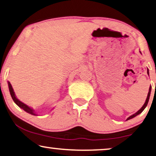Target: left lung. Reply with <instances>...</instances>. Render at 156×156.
Returning a JSON list of instances; mask_svg holds the SVG:
<instances>
[{"label": "left lung", "mask_w": 156, "mask_h": 156, "mask_svg": "<svg viewBox=\"0 0 156 156\" xmlns=\"http://www.w3.org/2000/svg\"><path fill=\"white\" fill-rule=\"evenodd\" d=\"M147 73H148V75H149V71H148V69L147 70ZM151 86L150 87V88H149V91H148V96H147V98H146V102H145L144 105H143V107H142L137 112H136L135 114H133V115H131V116H130V117H129L127 118V119H126V120H129V119H132V118L135 117L136 116L139 115V114H141V113L142 112L144 111V109L145 108H146V106H147V105H148V100H149V98H150V95H151Z\"/></svg>", "instance_id": "1"}]
</instances>
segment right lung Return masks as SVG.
<instances>
[{"instance_id": "right-lung-1", "label": "right lung", "mask_w": 156, "mask_h": 156, "mask_svg": "<svg viewBox=\"0 0 156 156\" xmlns=\"http://www.w3.org/2000/svg\"><path fill=\"white\" fill-rule=\"evenodd\" d=\"M8 87H9V91H10V95H11L12 100L15 102V104H16L18 107H20V108L24 109L25 112H27V113L30 114V115H37L34 112L33 109H32V108H30L29 106H27V105L24 104L23 102H22L21 101H20L18 99H17V98H16V96H15V93H14V91H13V88H12L11 84H10V83L8 82Z\"/></svg>"}]
</instances>
